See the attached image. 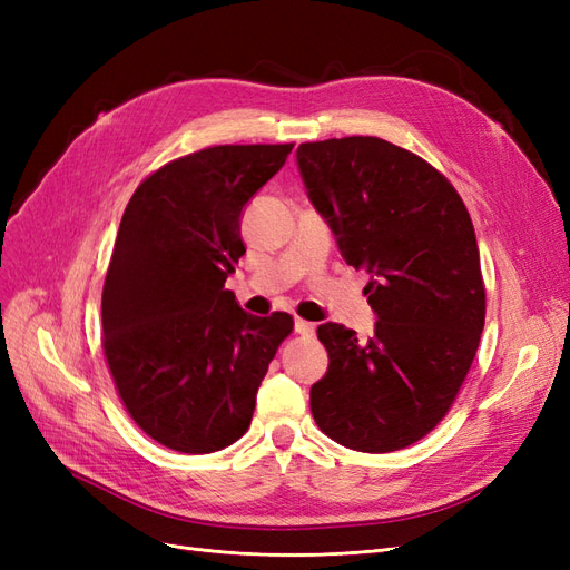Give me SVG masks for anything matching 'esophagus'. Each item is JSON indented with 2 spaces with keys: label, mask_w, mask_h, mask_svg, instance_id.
<instances>
[{
  "label": "esophagus",
  "mask_w": 570,
  "mask_h": 570,
  "mask_svg": "<svg viewBox=\"0 0 570 570\" xmlns=\"http://www.w3.org/2000/svg\"><path fill=\"white\" fill-rule=\"evenodd\" d=\"M295 333H299V335H304V337H312V335L316 333V323H308V321H304V318H297V321H295Z\"/></svg>",
  "instance_id": "obj_1"
}]
</instances>
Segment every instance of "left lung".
Returning a JSON list of instances; mask_svg holds the SVG:
<instances>
[{"label":"left lung","instance_id":"8db88e82","mask_svg":"<svg viewBox=\"0 0 570 570\" xmlns=\"http://www.w3.org/2000/svg\"><path fill=\"white\" fill-rule=\"evenodd\" d=\"M316 212L364 287L375 333L318 325L327 373L312 387L323 433L356 452L404 450L454 404L485 325V285L463 199L438 168L381 137L297 149Z\"/></svg>","mask_w":570,"mask_h":570}]
</instances>
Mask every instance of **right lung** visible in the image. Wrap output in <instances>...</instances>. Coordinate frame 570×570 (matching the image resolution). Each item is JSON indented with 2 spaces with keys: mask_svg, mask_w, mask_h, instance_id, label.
<instances>
[{
  "mask_svg": "<svg viewBox=\"0 0 570 570\" xmlns=\"http://www.w3.org/2000/svg\"><path fill=\"white\" fill-rule=\"evenodd\" d=\"M292 145H218L154 170L132 193L101 289L105 356L130 419L183 454L247 433L268 364L295 321L243 312L226 278L245 254V204Z\"/></svg>",
  "mask_w": 570,
  "mask_h": 570,
  "instance_id": "1",
  "label": "right lung"
}]
</instances>
